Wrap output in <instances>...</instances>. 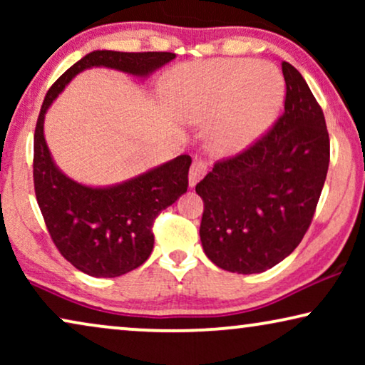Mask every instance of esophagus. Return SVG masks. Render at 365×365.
Returning <instances> with one entry per match:
<instances>
[{
  "label": "esophagus",
  "mask_w": 365,
  "mask_h": 365,
  "mask_svg": "<svg viewBox=\"0 0 365 365\" xmlns=\"http://www.w3.org/2000/svg\"><path fill=\"white\" fill-rule=\"evenodd\" d=\"M207 173V164L202 159H194L191 169H189V187H194Z\"/></svg>",
  "instance_id": "1"
}]
</instances>
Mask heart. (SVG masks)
Instances as JSON below:
<instances>
[{
  "label": "heart",
  "instance_id": "heart-1",
  "mask_svg": "<svg viewBox=\"0 0 365 365\" xmlns=\"http://www.w3.org/2000/svg\"><path fill=\"white\" fill-rule=\"evenodd\" d=\"M169 106L184 121L206 126L214 151L234 156L277 118L286 96L279 68L254 59L186 63L164 81Z\"/></svg>",
  "mask_w": 365,
  "mask_h": 365
}]
</instances>
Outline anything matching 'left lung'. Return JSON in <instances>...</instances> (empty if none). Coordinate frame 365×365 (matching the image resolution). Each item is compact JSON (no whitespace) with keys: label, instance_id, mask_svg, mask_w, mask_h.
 I'll list each match as a JSON object with an SVG mask.
<instances>
[{"label":"left lung","instance_id":"1","mask_svg":"<svg viewBox=\"0 0 365 365\" xmlns=\"http://www.w3.org/2000/svg\"><path fill=\"white\" fill-rule=\"evenodd\" d=\"M284 114L237 156L217 161L196 186L204 202L202 249L229 272L257 274L286 259L311 226L329 168V133L319 103L292 64Z\"/></svg>","mask_w":365,"mask_h":365}]
</instances>
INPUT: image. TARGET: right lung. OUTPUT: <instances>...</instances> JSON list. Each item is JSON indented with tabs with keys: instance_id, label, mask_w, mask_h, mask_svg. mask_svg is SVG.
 <instances>
[{
	"instance_id": "obj_1",
	"label": "right lung",
	"mask_w": 365,
	"mask_h": 365,
	"mask_svg": "<svg viewBox=\"0 0 365 365\" xmlns=\"http://www.w3.org/2000/svg\"><path fill=\"white\" fill-rule=\"evenodd\" d=\"M174 58V53L98 49L59 76L43 101L34 131V192L58 251L88 276L118 277L148 261L154 247V219L187 191L191 158L181 154L113 186H86L66 176L54 163L44 139V114L84 69L109 68L148 78Z\"/></svg>"
}]
</instances>
